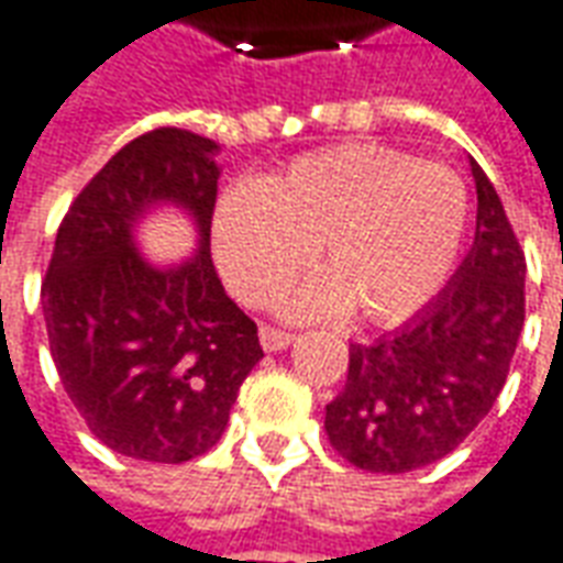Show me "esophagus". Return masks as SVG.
<instances>
[{"label": "esophagus", "mask_w": 563, "mask_h": 563, "mask_svg": "<svg viewBox=\"0 0 563 563\" xmlns=\"http://www.w3.org/2000/svg\"><path fill=\"white\" fill-rule=\"evenodd\" d=\"M290 342H294V333H288V330H278V327L269 324L261 327L263 352H282V349H288Z\"/></svg>", "instance_id": "34e87169"}]
</instances>
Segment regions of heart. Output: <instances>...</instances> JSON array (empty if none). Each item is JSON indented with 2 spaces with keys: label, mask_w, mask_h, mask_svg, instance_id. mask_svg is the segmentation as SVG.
Returning a JSON list of instances; mask_svg holds the SVG:
<instances>
[{
  "label": "heart",
  "mask_w": 563,
  "mask_h": 563,
  "mask_svg": "<svg viewBox=\"0 0 563 563\" xmlns=\"http://www.w3.org/2000/svg\"><path fill=\"white\" fill-rule=\"evenodd\" d=\"M464 178L397 147L345 142L294 157L263 187H227L211 251L230 290L269 306L318 254L324 273L285 297L290 318L354 312L400 324L445 285L464 245Z\"/></svg>",
  "instance_id": "1"
}]
</instances>
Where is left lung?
Returning <instances> with one entry per match:
<instances>
[{"mask_svg":"<svg viewBox=\"0 0 563 563\" xmlns=\"http://www.w3.org/2000/svg\"><path fill=\"white\" fill-rule=\"evenodd\" d=\"M476 239L412 324L349 349L327 406L330 445L366 473H409L454 452L492 412L525 324V251L476 161Z\"/></svg>","mask_w":563,"mask_h":563,"instance_id":"1","label":"left lung"}]
</instances>
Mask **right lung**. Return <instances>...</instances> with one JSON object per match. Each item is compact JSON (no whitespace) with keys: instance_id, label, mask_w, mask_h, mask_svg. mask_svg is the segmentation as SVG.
Listing matches in <instances>:
<instances>
[{"instance_id":"add662e5","label":"right lung","mask_w":563,"mask_h":563,"mask_svg":"<svg viewBox=\"0 0 563 563\" xmlns=\"http://www.w3.org/2000/svg\"><path fill=\"white\" fill-rule=\"evenodd\" d=\"M214 151L178 126L123 145L71 199L42 278L59 382L90 433L133 461L185 464L209 452L263 357L257 324L211 263ZM157 201L181 205L200 227V251L173 271L132 249V224Z\"/></svg>"}]
</instances>
